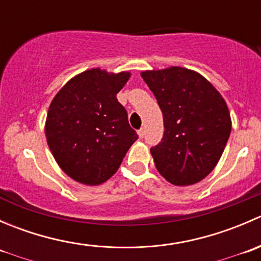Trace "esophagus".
<instances>
[{"label":"esophagus","instance_id":"esophagus-1","mask_svg":"<svg viewBox=\"0 0 261 261\" xmlns=\"http://www.w3.org/2000/svg\"><path fill=\"white\" fill-rule=\"evenodd\" d=\"M138 135H139V138L143 139L144 135H145V130H144V128H140V130H138Z\"/></svg>","mask_w":261,"mask_h":261}]
</instances>
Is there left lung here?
<instances>
[{
    "label": "left lung",
    "mask_w": 261,
    "mask_h": 261,
    "mask_svg": "<svg viewBox=\"0 0 261 261\" xmlns=\"http://www.w3.org/2000/svg\"><path fill=\"white\" fill-rule=\"evenodd\" d=\"M163 112L164 135L151 147L158 172L174 186H191L217 165L231 133L220 92L203 75L181 67L141 72Z\"/></svg>",
    "instance_id": "1"
}]
</instances>
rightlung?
Segmentation results:
<instances>
[{
    "instance_id": "add662e5",
    "label": "right lung",
    "mask_w": 261,
    "mask_h": 261,
    "mask_svg": "<svg viewBox=\"0 0 261 261\" xmlns=\"http://www.w3.org/2000/svg\"><path fill=\"white\" fill-rule=\"evenodd\" d=\"M130 72L86 70L64 84L49 106L45 136L63 172L87 186L112 177L138 134L116 94Z\"/></svg>"
}]
</instances>
